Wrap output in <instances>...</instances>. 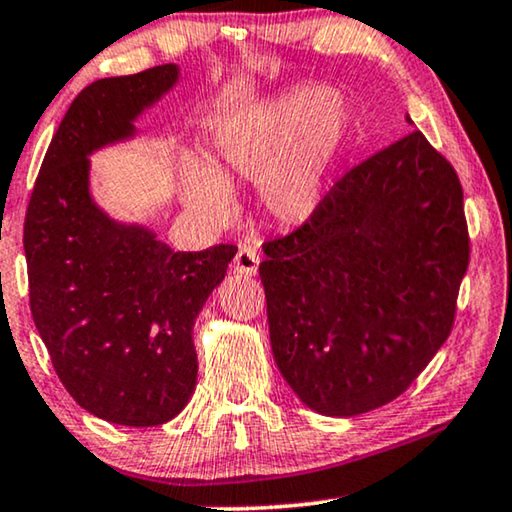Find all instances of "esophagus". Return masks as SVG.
<instances>
[{
  "mask_svg": "<svg viewBox=\"0 0 512 512\" xmlns=\"http://www.w3.org/2000/svg\"><path fill=\"white\" fill-rule=\"evenodd\" d=\"M232 266H234L236 276H243V278L255 276L257 269H259V255L255 253L253 248H241L239 253H236Z\"/></svg>",
  "mask_w": 512,
  "mask_h": 512,
  "instance_id": "obj_1",
  "label": "esophagus"
}]
</instances>
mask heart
<instances>
[{
	"label": "heart",
	"mask_w": 512,
	"mask_h": 512,
	"mask_svg": "<svg viewBox=\"0 0 512 512\" xmlns=\"http://www.w3.org/2000/svg\"><path fill=\"white\" fill-rule=\"evenodd\" d=\"M348 134L343 99L325 85H299L222 122L213 134L211 167L181 162V197L208 222H227L236 211L232 187L253 183L259 206L276 225L301 227L325 204Z\"/></svg>",
	"instance_id": "b5f03b06"
}]
</instances>
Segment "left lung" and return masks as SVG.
Returning a JSON list of instances; mask_svg holds the SVG:
<instances>
[{"label": "left lung", "instance_id": "1", "mask_svg": "<svg viewBox=\"0 0 512 512\" xmlns=\"http://www.w3.org/2000/svg\"><path fill=\"white\" fill-rule=\"evenodd\" d=\"M262 250L285 383L320 415L369 413L397 399L450 334L469 266L462 185L410 132L348 171L311 222Z\"/></svg>", "mask_w": 512, "mask_h": 512}]
</instances>
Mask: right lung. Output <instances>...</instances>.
Masks as SVG:
<instances>
[{"instance_id":"1","label":"right lung","mask_w":512,"mask_h":512,"mask_svg":"<svg viewBox=\"0 0 512 512\" xmlns=\"http://www.w3.org/2000/svg\"><path fill=\"white\" fill-rule=\"evenodd\" d=\"M178 81L181 67L162 64L90 83L50 141L25 218L32 318L57 376L78 406L122 427H157L187 406L194 320L236 255L176 253L92 194L90 157L136 139V120Z\"/></svg>"}]
</instances>
